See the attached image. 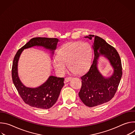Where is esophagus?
Returning a JSON list of instances; mask_svg holds the SVG:
<instances>
[{
    "label": "esophagus",
    "mask_w": 135,
    "mask_h": 135,
    "mask_svg": "<svg viewBox=\"0 0 135 135\" xmlns=\"http://www.w3.org/2000/svg\"><path fill=\"white\" fill-rule=\"evenodd\" d=\"M71 80V78H66L65 80V83H67V82H69L70 80Z\"/></svg>",
    "instance_id": "obj_1"
}]
</instances>
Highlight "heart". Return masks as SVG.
Returning <instances> with one entry per match:
<instances>
[{
  "label": "heart",
  "instance_id": "1",
  "mask_svg": "<svg viewBox=\"0 0 135 135\" xmlns=\"http://www.w3.org/2000/svg\"><path fill=\"white\" fill-rule=\"evenodd\" d=\"M91 59V49L86 43L71 42L64 44L57 52L56 59L52 61L54 69L59 74L69 70L76 75L84 73L89 68Z\"/></svg>",
  "mask_w": 135,
  "mask_h": 135
}]
</instances>
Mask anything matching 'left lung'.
<instances>
[{
  "instance_id": "left-lung-1",
  "label": "left lung",
  "mask_w": 135,
  "mask_h": 135,
  "mask_svg": "<svg viewBox=\"0 0 135 135\" xmlns=\"http://www.w3.org/2000/svg\"><path fill=\"white\" fill-rule=\"evenodd\" d=\"M84 37L90 40L94 38V59L88 71L81 76L82 86L79 95L86 106L92 107L107 103L114 97L122 75V65L117 51L103 38L93 35ZM100 56L106 57L113 69L112 75L107 78L98 68V60Z\"/></svg>"
}]
</instances>
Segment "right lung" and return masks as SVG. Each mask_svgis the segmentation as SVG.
Wrapping results in <instances>:
<instances>
[{
	"instance_id": "1",
	"label": "right lung",
	"mask_w": 135,
	"mask_h": 135,
	"mask_svg": "<svg viewBox=\"0 0 135 135\" xmlns=\"http://www.w3.org/2000/svg\"><path fill=\"white\" fill-rule=\"evenodd\" d=\"M59 42L57 38L36 37L31 39L16 52L13 60L12 77L13 83L24 102L29 106L40 109H49L55 104L58 99L61 89L64 85V79L50 76L43 84L37 88L26 86L18 75V61L22 51L33 46H41L50 51L52 55Z\"/></svg>"
}]
</instances>
